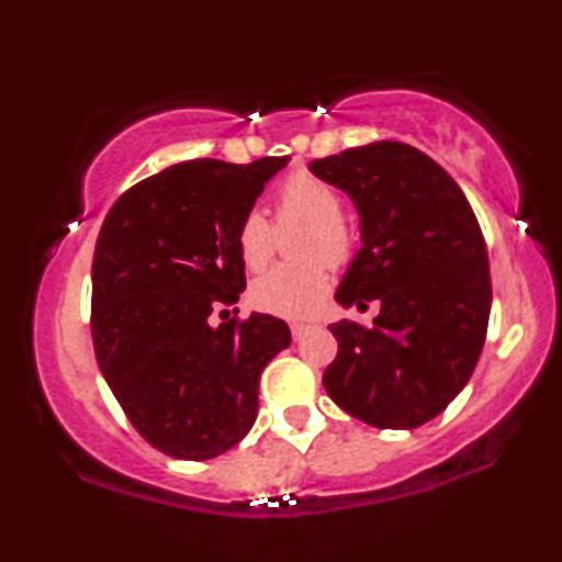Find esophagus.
Returning <instances> with one entry per match:
<instances>
[{
  "label": "esophagus",
  "mask_w": 562,
  "mask_h": 562,
  "mask_svg": "<svg viewBox=\"0 0 562 562\" xmlns=\"http://www.w3.org/2000/svg\"><path fill=\"white\" fill-rule=\"evenodd\" d=\"M306 330L308 325H303V322H290V335H293V340H301Z\"/></svg>",
  "instance_id": "obj_1"
}]
</instances>
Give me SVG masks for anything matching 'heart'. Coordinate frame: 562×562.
Wrapping results in <instances>:
<instances>
[{
  "label": "heart",
  "instance_id": "heart-1",
  "mask_svg": "<svg viewBox=\"0 0 562 562\" xmlns=\"http://www.w3.org/2000/svg\"><path fill=\"white\" fill-rule=\"evenodd\" d=\"M277 224H306L299 243V267H277L250 282V306L282 319L312 317L325 301L330 277L321 261L340 267L351 256V232L344 214V200L325 179L308 171L290 173L277 190ZM235 248L248 269L267 267L274 254V229L259 211H248L235 229Z\"/></svg>",
  "mask_w": 562,
  "mask_h": 562
}]
</instances>
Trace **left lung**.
Wrapping results in <instances>:
<instances>
[{"mask_svg":"<svg viewBox=\"0 0 562 562\" xmlns=\"http://www.w3.org/2000/svg\"><path fill=\"white\" fill-rule=\"evenodd\" d=\"M308 169L348 192L362 248L335 301L367 308L370 327L330 325L338 357L322 383L340 409L375 428H417L473 375L492 312L488 254L465 192L404 142H372Z\"/></svg>","mask_w":562,"mask_h":562,"instance_id":"obj_1","label":"left lung"}]
</instances>
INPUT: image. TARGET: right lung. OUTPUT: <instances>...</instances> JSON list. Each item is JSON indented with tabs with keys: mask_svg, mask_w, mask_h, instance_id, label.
<instances>
[{
	"mask_svg": "<svg viewBox=\"0 0 562 562\" xmlns=\"http://www.w3.org/2000/svg\"><path fill=\"white\" fill-rule=\"evenodd\" d=\"M288 158L184 160L113 203L92 261V340L102 375L147 443L211 460L256 423L259 380L290 330L269 314L209 325L235 306V229ZM224 314V312H222Z\"/></svg>",
	"mask_w": 562,
	"mask_h": 562,
	"instance_id": "add662e5",
	"label": "right lung"
}]
</instances>
